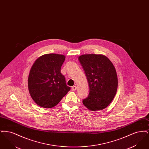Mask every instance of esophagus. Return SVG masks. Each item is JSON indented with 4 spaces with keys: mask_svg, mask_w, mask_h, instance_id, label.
I'll use <instances>...</instances> for the list:
<instances>
[{
    "mask_svg": "<svg viewBox=\"0 0 149 149\" xmlns=\"http://www.w3.org/2000/svg\"><path fill=\"white\" fill-rule=\"evenodd\" d=\"M77 86H75V85L71 87V91H75L77 90Z\"/></svg>",
    "mask_w": 149,
    "mask_h": 149,
    "instance_id": "34e87169",
    "label": "esophagus"
}]
</instances>
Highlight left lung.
<instances>
[{
  "label": "left lung",
  "instance_id": "1",
  "mask_svg": "<svg viewBox=\"0 0 149 149\" xmlns=\"http://www.w3.org/2000/svg\"><path fill=\"white\" fill-rule=\"evenodd\" d=\"M88 81L89 93L83 103L91 111L106 108L117 90L118 78L113 64L103 55L85 54L79 57Z\"/></svg>",
  "mask_w": 149,
  "mask_h": 149
}]
</instances>
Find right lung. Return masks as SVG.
<instances>
[{"mask_svg":"<svg viewBox=\"0 0 149 149\" xmlns=\"http://www.w3.org/2000/svg\"><path fill=\"white\" fill-rule=\"evenodd\" d=\"M65 60L63 55L47 54L39 57L32 66L28 79L29 91L38 106L54 107L70 90L61 73Z\"/></svg>","mask_w":149,"mask_h":149,"instance_id":"obj_1","label":"right lung"}]
</instances>
